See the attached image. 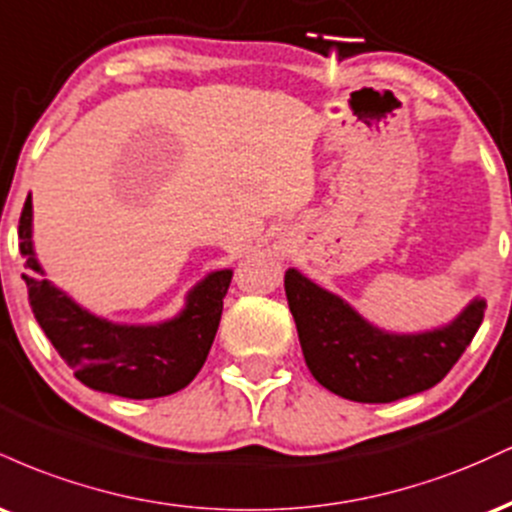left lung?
<instances>
[{
  "instance_id": "left-lung-1",
  "label": "left lung",
  "mask_w": 512,
  "mask_h": 512,
  "mask_svg": "<svg viewBox=\"0 0 512 512\" xmlns=\"http://www.w3.org/2000/svg\"><path fill=\"white\" fill-rule=\"evenodd\" d=\"M284 289L313 378L363 404L395 402L438 385L474 339L486 310L484 298H474L448 325L395 334L370 325L298 269L286 272Z\"/></svg>"
}]
</instances>
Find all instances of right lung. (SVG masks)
Wrapping results in <instances>:
<instances>
[{
    "mask_svg": "<svg viewBox=\"0 0 512 512\" xmlns=\"http://www.w3.org/2000/svg\"><path fill=\"white\" fill-rule=\"evenodd\" d=\"M31 310L57 354L86 387L127 399H154L182 390L207 361L219 330L231 269L211 272L187 293L185 308L158 325H117L88 313L45 279L33 250V202L19 219Z\"/></svg>",
    "mask_w": 512,
    "mask_h": 512,
    "instance_id": "right-lung-1",
    "label": "right lung"
}]
</instances>
